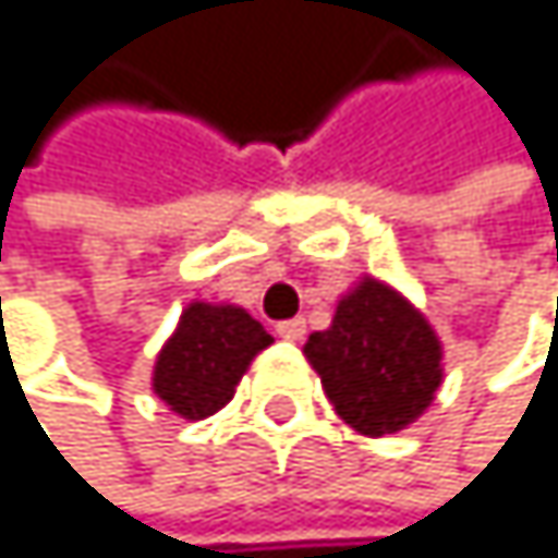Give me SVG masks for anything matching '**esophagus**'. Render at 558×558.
I'll list each match as a JSON object with an SVG mask.
<instances>
[{
    "mask_svg": "<svg viewBox=\"0 0 558 558\" xmlns=\"http://www.w3.org/2000/svg\"><path fill=\"white\" fill-rule=\"evenodd\" d=\"M304 333H307V324H304L301 317H294V320H284V324H277V337H284V340H291V343L304 340Z\"/></svg>",
    "mask_w": 558,
    "mask_h": 558,
    "instance_id": "esophagus-1",
    "label": "esophagus"
}]
</instances>
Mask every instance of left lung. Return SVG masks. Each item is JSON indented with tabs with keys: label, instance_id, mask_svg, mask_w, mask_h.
Here are the masks:
<instances>
[{
	"label": "left lung",
	"instance_id": "left-lung-1",
	"mask_svg": "<svg viewBox=\"0 0 558 558\" xmlns=\"http://www.w3.org/2000/svg\"><path fill=\"white\" fill-rule=\"evenodd\" d=\"M337 416L364 436L416 423L444 384V343L429 320L390 284L364 274L327 330L304 343Z\"/></svg>",
	"mask_w": 558,
	"mask_h": 558
}]
</instances>
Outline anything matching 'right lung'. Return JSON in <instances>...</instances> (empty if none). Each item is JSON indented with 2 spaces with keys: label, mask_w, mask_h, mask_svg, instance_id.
Returning <instances> with one entry per match:
<instances>
[{
  "label": "right lung",
  "mask_w": 558,
  "mask_h": 558,
  "mask_svg": "<svg viewBox=\"0 0 558 558\" xmlns=\"http://www.w3.org/2000/svg\"><path fill=\"white\" fill-rule=\"evenodd\" d=\"M270 343L274 337L244 307L191 301L155 356L151 390L181 420L215 416Z\"/></svg>",
  "instance_id": "add662e5"
}]
</instances>
